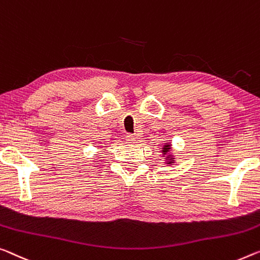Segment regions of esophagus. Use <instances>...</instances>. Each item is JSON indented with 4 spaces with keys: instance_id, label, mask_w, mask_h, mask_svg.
<instances>
[{
    "instance_id": "34e87169",
    "label": "esophagus",
    "mask_w": 260,
    "mask_h": 260,
    "mask_svg": "<svg viewBox=\"0 0 260 260\" xmlns=\"http://www.w3.org/2000/svg\"><path fill=\"white\" fill-rule=\"evenodd\" d=\"M126 140L128 141L129 143H133V142L137 141V137H135V135H133V134H128L126 137Z\"/></svg>"
}]
</instances>
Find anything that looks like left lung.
<instances>
[{"instance_id": "8db88e82", "label": "left lung", "mask_w": 260, "mask_h": 260, "mask_svg": "<svg viewBox=\"0 0 260 260\" xmlns=\"http://www.w3.org/2000/svg\"><path fill=\"white\" fill-rule=\"evenodd\" d=\"M162 155H164V157L166 158V165L167 166L175 164V157H174V155L172 153V145H170L169 142L165 143L164 147H162Z\"/></svg>"}]
</instances>
